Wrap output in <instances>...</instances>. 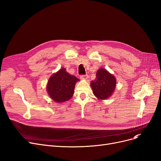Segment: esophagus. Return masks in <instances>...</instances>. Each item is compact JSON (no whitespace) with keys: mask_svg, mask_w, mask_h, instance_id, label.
I'll list each match as a JSON object with an SVG mask.
<instances>
[{"mask_svg":"<svg viewBox=\"0 0 161 161\" xmlns=\"http://www.w3.org/2000/svg\"><path fill=\"white\" fill-rule=\"evenodd\" d=\"M88 75H80V79L81 80H87L88 78Z\"/></svg>","mask_w":161,"mask_h":161,"instance_id":"34e87169","label":"esophagus"}]
</instances>
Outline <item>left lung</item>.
<instances>
[{"mask_svg":"<svg viewBox=\"0 0 161 161\" xmlns=\"http://www.w3.org/2000/svg\"><path fill=\"white\" fill-rule=\"evenodd\" d=\"M91 87L95 96L99 99H107L114 92L115 77L105 69L101 68L97 71L96 79L91 81Z\"/></svg>","mask_w":161,"mask_h":161,"instance_id":"obj_1","label":"left lung"}]
</instances>
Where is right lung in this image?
<instances>
[{
    "label": "right lung",
    "instance_id": "right-lung-1",
    "mask_svg": "<svg viewBox=\"0 0 161 161\" xmlns=\"http://www.w3.org/2000/svg\"><path fill=\"white\" fill-rule=\"evenodd\" d=\"M77 81L79 79L75 76L68 74L65 68H62L53 74L47 81V93L55 102H66L74 95L75 85Z\"/></svg>",
    "mask_w": 161,
    "mask_h": 161
}]
</instances>
